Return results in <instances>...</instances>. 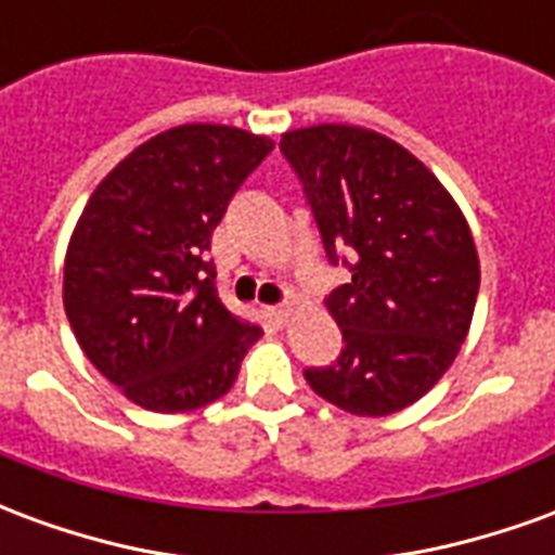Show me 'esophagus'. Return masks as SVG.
I'll list each match as a JSON object with an SVG mask.
<instances>
[{
  "label": "esophagus",
  "mask_w": 555,
  "mask_h": 555,
  "mask_svg": "<svg viewBox=\"0 0 555 555\" xmlns=\"http://www.w3.org/2000/svg\"><path fill=\"white\" fill-rule=\"evenodd\" d=\"M264 314L273 321L276 326H282L285 321H288V306H267Z\"/></svg>",
  "instance_id": "esophagus-1"
}]
</instances>
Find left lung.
Masks as SVG:
<instances>
[{"instance_id": "left-lung-1", "label": "left lung", "mask_w": 555, "mask_h": 555, "mask_svg": "<svg viewBox=\"0 0 555 555\" xmlns=\"http://www.w3.org/2000/svg\"><path fill=\"white\" fill-rule=\"evenodd\" d=\"M279 147L300 175L326 258L350 267V282L326 297L341 357L306 369V380L353 416L410 408L449 372L473 324L481 270L466 217L384 133L314 125L282 133Z\"/></svg>"}]
</instances>
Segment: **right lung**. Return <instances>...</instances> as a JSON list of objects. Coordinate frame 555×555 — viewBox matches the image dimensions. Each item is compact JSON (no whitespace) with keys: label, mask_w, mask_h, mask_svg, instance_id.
I'll return each mask as SVG.
<instances>
[{"label":"right lung","mask_w":555,"mask_h":555,"mask_svg":"<svg viewBox=\"0 0 555 555\" xmlns=\"http://www.w3.org/2000/svg\"><path fill=\"white\" fill-rule=\"evenodd\" d=\"M273 139L181 125L130 151L91 193L65 255V312L91 365L154 413L229 392L261 326L217 297L210 234Z\"/></svg>","instance_id":"obj_1"}]
</instances>
